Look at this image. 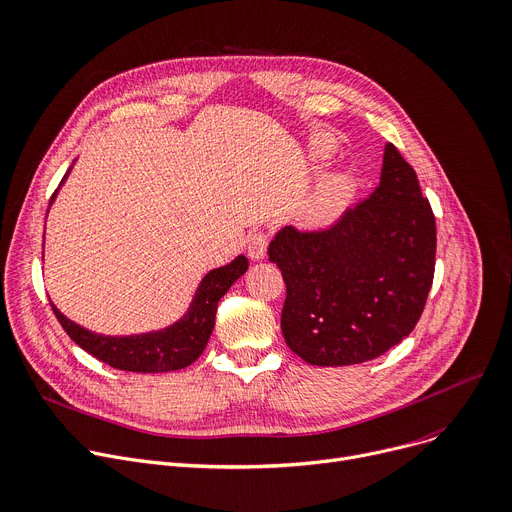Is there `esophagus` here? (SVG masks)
Listing matches in <instances>:
<instances>
[{
  "instance_id": "esophagus-1",
  "label": "esophagus",
  "mask_w": 512,
  "mask_h": 512,
  "mask_svg": "<svg viewBox=\"0 0 512 512\" xmlns=\"http://www.w3.org/2000/svg\"><path fill=\"white\" fill-rule=\"evenodd\" d=\"M265 251H267V234L263 232H255L249 236L247 241V253L253 261H259L265 257Z\"/></svg>"
}]
</instances>
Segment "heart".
Instances as JSON below:
<instances>
[{
	"instance_id": "b5f03b06",
	"label": "heart",
	"mask_w": 512,
	"mask_h": 512,
	"mask_svg": "<svg viewBox=\"0 0 512 512\" xmlns=\"http://www.w3.org/2000/svg\"><path fill=\"white\" fill-rule=\"evenodd\" d=\"M333 144L327 138L313 142L311 158L315 162H327L333 156ZM354 193V177L350 173H331L325 175L309 199L304 203V222L311 228H329L344 216L348 203Z\"/></svg>"
}]
</instances>
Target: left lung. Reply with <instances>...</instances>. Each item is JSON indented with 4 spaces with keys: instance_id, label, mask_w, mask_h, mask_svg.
<instances>
[{
    "instance_id": "left-lung-1",
    "label": "left lung",
    "mask_w": 512,
    "mask_h": 512,
    "mask_svg": "<svg viewBox=\"0 0 512 512\" xmlns=\"http://www.w3.org/2000/svg\"><path fill=\"white\" fill-rule=\"evenodd\" d=\"M286 282L282 333L313 366L379 358L416 327L434 278L436 224L416 170L385 146L374 193L329 230L282 226L267 249Z\"/></svg>"
}]
</instances>
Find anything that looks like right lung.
<instances>
[{
	"instance_id": "right-lung-1",
	"label": "right lung",
	"mask_w": 512,
	"mask_h": 512,
	"mask_svg": "<svg viewBox=\"0 0 512 512\" xmlns=\"http://www.w3.org/2000/svg\"><path fill=\"white\" fill-rule=\"evenodd\" d=\"M74 164L70 166V170H67L61 185L67 181V177H70ZM57 191L51 197L49 206H53ZM247 269H249V259L243 253L236 255L226 265L210 269L208 274L201 278L185 315L175 323H170L162 329L146 331V333H131V335L96 333L72 319H67L53 302L51 306L65 333L70 335L82 350H86L88 354H92L94 358L102 360L113 368L127 370V372L181 370L193 364L201 356V352L206 350L216 325V311H218L220 298L230 290V286L238 278L245 274Z\"/></svg>"
}]
</instances>
